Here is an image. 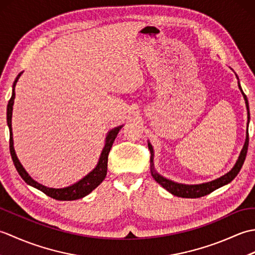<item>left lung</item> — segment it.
<instances>
[{
	"label": "left lung",
	"instance_id": "obj_1",
	"mask_svg": "<svg viewBox=\"0 0 255 255\" xmlns=\"http://www.w3.org/2000/svg\"><path fill=\"white\" fill-rule=\"evenodd\" d=\"M239 84V83H238ZM239 88L242 92L243 97H245L246 100V104H247V110H248V118L250 119V111H249V103H248V99H247V95L243 93V91L241 89V86L239 84ZM148 147L151 151V162H152V145L150 143H148ZM248 147H249V131H247V139H246V143L243 145V149L240 153L239 159H238L236 165L234 166V169H232L230 172L227 173L224 176H221L217 180L215 181H211L208 183H204V184H199V185H184V184H178V183H174L170 180H167V178L163 177L159 175L158 173L154 172L153 170V164L151 165V174H152L154 180L158 182L160 185L163 186L166 191H169L171 194L174 195V196L177 197H183V198H198V197H203L205 195H208L211 192H214L215 189H217L221 186L226 185V184L230 183L234 178L238 175V173L240 172L241 167L245 163V160H246V156H247V152H248Z\"/></svg>",
	"mask_w": 255,
	"mask_h": 255
}]
</instances>
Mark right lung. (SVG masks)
Instances as JSON below:
<instances>
[{
  "instance_id": "obj_1",
  "label": "right lung",
  "mask_w": 255,
  "mask_h": 255,
  "mask_svg": "<svg viewBox=\"0 0 255 255\" xmlns=\"http://www.w3.org/2000/svg\"><path fill=\"white\" fill-rule=\"evenodd\" d=\"M20 72L17 77H16L14 83H13V93H12V97H10L8 101V105H7V125L9 128V152L10 155H12V159L14 162V165L17 170L18 174L20 175V177L28 184V185L35 187L37 189H39L42 193H45L48 196L57 199V200H75L79 198H82L86 195L90 194L94 188H96L100 184L104 181V178L106 177L107 174V161H108V153H110L112 145L114 143V140H115L118 131L121 130V128L123 126H119L114 128L113 130H111L108 132L107 137H106V142H105V147L102 151L101 158L99 163H97L95 169L92 171L91 173H89L88 175L85 177H83L82 180L79 181L78 183L73 184L71 186L64 187V188H49L46 187L44 185H41L38 182H36L35 180L28 175V173L25 171V169L23 167V165L20 164V162L18 161L17 156H16L15 150L13 147V132H12V111H13V104H14V99H15V85L17 83V81L19 79V77L21 75Z\"/></svg>"
}]
</instances>
